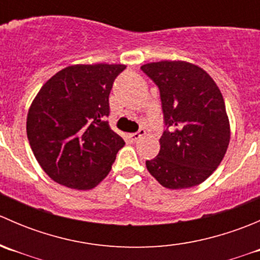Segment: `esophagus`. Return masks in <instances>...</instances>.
I'll return each mask as SVG.
<instances>
[{
    "label": "esophagus",
    "mask_w": 260,
    "mask_h": 260,
    "mask_svg": "<svg viewBox=\"0 0 260 260\" xmlns=\"http://www.w3.org/2000/svg\"><path fill=\"white\" fill-rule=\"evenodd\" d=\"M145 135H146V131L145 129H140L138 132H136V133H131L129 138L133 141V142H136V141L141 140V138H142Z\"/></svg>",
    "instance_id": "34e87169"
}]
</instances>
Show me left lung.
Instances as JSON below:
<instances>
[{"label":"left lung","instance_id":"8db88e82","mask_svg":"<svg viewBox=\"0 0 260 260\" xmlns=\"http://www.w3.org/2000/svg\"><path fill=\"white\" fill-rule=\"evenodd\" d=\"M156 83L167 128L149 174L170 190L204 182L217 169L230 142L225 102L214 79L198 65L161 60L141 67Z\"/></svg>","mask_w":260,"mask_h":260}]
</instances>
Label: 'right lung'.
<instances>
[{"instance_id": "obj_1", "label": "right lung", "mask_w": 260, "mask_h": 260, "mask_svg": "<svg viewBox=\"0 0 260 260\" xmlns=\"http://www.w3.org/2000/svg\"><path fill=\"white\" fill-rule=\"evenodd\" d=\"M124 64H75L41 86L27 112L35 158L55 182L90 190L107 177L124 146L108 120L109 93Z\"/></svg>"}]
</instances>
